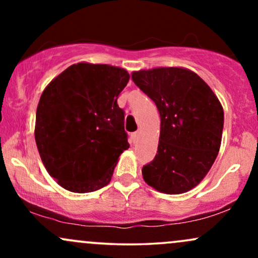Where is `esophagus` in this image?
<instances>
[{
  "mask_svg": "<svg viewBox=\"0 0 258 258\" xmlns=\"http://www.w3.org/2000/svg\"><path fill=\"white\" fill-rule=\"evenodd\" d=\"M131 138H132L133 143H136V142H137L138 138H139V132L138 131L137 132H133L132 135H131Z\"/></svg>",
  "mask_w": 258,
  "mask_h": 258,
  "instance_id": "1",
  "label": "esophagus"
}]
</instances>
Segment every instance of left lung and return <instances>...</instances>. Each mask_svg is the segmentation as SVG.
<instances>
[{
	"mask_svg": "<svg viewBox=\"0 0 258 258\" xmlns=\"http://www.w3.org/2000/svg\"><path fill=\"white\" fill-rule=\"evenodd\" d=\"M132 80L156 104L161 125L158 154L142 168L148 185L182 194L197 186L220 152L224 114L210 86L185 68L132 73Z\"/></svg>",
	"mask_w": 258,
	"mask_h": 258,
	"instance_id": "left-lung-1",
	"label": "left lung"
}]
</instances>
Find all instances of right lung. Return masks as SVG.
<instances>
[{
	"label": "right lung",
	"instance_id": "obj_1",
	"mask_svg": "<svg viewBox=\"0 0 258 258\" xmlns=\"http://www.w3.org/2000/svg\"><path fill=\"white\" fill-rule=\"evenodd\" d=\"M130 80L122 68L70 65L49 82L36 110L35 141L47 172L73 193L98 190L111 180L128 149L117 97Z\"/></svg>",
	"mask_w": 258,
	"mask_h": 258
}]
</instances>
